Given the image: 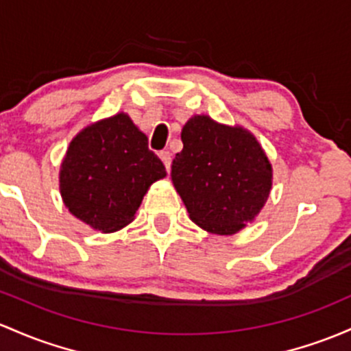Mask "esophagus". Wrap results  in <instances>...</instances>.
Masks as SVG:
<instances>
[{
    "mask_svg": "<svg viewBox=\"0 0 351 351\" xmlns=\"http://www.w3.org/2000/svg\"><path fill=\"white\" fill-rule=\"evenodd\" d=\"M160 158L161 161L165 163V168H167V171L169 173V168H171V153L169 152H161L160 153Z\"/></svg>",
    "mask_w": 351,
    "mask_h": 351,
    "instance_id": "obj_1",
    "label": "esophagus"
}]
</instances>
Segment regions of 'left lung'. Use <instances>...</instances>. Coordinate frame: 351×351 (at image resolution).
<instances>
[{
	"label": "left lung",
	"mask_w": 351,
	"mask_h": 351,
	"mask_svg": "<svg viewBox=\"0 0 351 351\" xmlns=\"http://www.w3.org/2000/svg\"><path fill=\"white\" fill-rule=\"evenodd\" d=\"M183 149L171 180L191 221L215 234H233L253 221L271 190V165L248 130L226 126L206 114L182 130Z\"/></svg>",
	"instance_id": "1"
}]
</instances>
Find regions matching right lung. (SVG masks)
Returning a JSON list of instances; mask_svg holds the SVG:
<instances>
[{"mask_svg": "<svg viewBox=\"0 0 351 351\" xmlns=\"http://www.w3.org/2000/svg\"><path fill=\"white\" fill-rule=\"evenodd\" d=\"M167 176L148 138L126 113L99 119L68 146L60 191L69 213L101 233L133 221L148 188Z\"/></svg>", "mask_w": 351, "mask_h": 351, "instance_id": "add662e5", "label": "right lung"}]
</instances>
